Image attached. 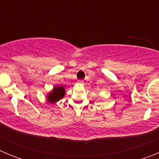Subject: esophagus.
<instances>
[{"label": "esophagus", "instance_id": "34e87169", "mask_svg": "<svg viewBox=\"0 0 159 159\" xmlns=\"http://www.w3.org/2000/svg\"><path fill=\"white\" fill-rule=\"evenodd\" d=\"M77 83H78V84H84V81L82 80H78V81H77Z\"/></svg>", "mask_w": 159, "mask_h": 159}]
</instances>
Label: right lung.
<instances>
[{
  "mask_svg": "<svg viewBox=\"0 0 159 159\" xmlns=\"http://www.w3.org/2000/svg\"><path fill=\"white\" fill-rule=\"evenodd\" d=\"M65 95V89L63 86H56L53 88L52 91L49 92L47 95V99L49 102L55 103L57 101L63 99Z\"/></svg>",
  "mask_w": 159,
  "mask_h": 159,
  "instance_id": "obj_1",
  "label": "right lung"
}]
</instances>
